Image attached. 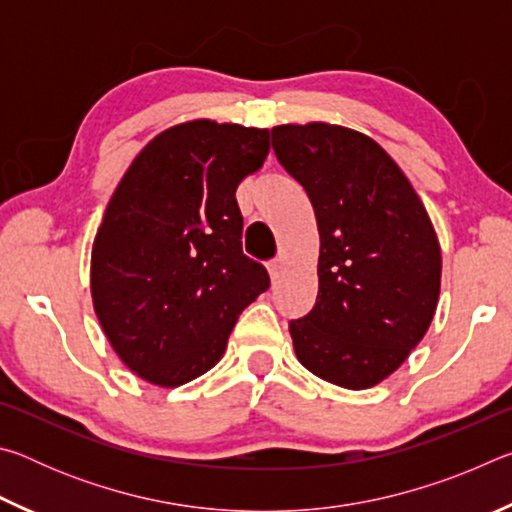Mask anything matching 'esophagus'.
Returning <instances> with one entry per match:
<instances>
[{
	"mask_svg": "<svg viewBox=\"0 0 512 512\" xmlns=\"http://www.w3.org/2000/svg\"><path fill=\"white\" fill-rule=\"evenodd\" d=\"M268 268V275H271V280H275L277 273H280V259H271V262L266 264Z\"/></svg>",
	"mask_w": 512,
	"mask_h": 512,
	"instance_id": "1",
	"label": "esophagus"
}]
</instances>
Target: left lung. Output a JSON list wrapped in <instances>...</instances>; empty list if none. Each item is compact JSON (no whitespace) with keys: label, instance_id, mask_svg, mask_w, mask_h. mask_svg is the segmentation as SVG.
<instances>
[{"label":"left lung","instance_id":"8db88e82","mask_svg":"<svg viewBox=\"0 0 512 512\" xmlns=\"http://www.w3.org/2000/svg\"><path fill=\"white\" fill-rule=\"evenodd\" d=\"M273 151L314 205L318 296L291 320L298 361L363 391L409 359L436 314L443 257L427 210L368 135L311 121L273 128Z\"/></svg>","mask_w":512,"mask_h":512}]
</instances>
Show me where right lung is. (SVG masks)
I'll list each match as a JSON object with an SVG mask.
<instances>
[{
    "mask_svg": "<svg viewBox=\"0 0 512 512\" xmlns=\"http://www.w3.org/2000/svg\"><path fill=\"white\" fill-rule=\"evenodd\" d=\"M268 149V128L171 126L137 153L103 212L94 314L117 357L153 386H183L216 366L241 311L271 284L241 250L235 198Z\"/></svg>",
    "mask_w": 512,
    "mask_h": 512,
    "instance_id": "obj_1",
    "label": "right lung"
}]
</instances>
